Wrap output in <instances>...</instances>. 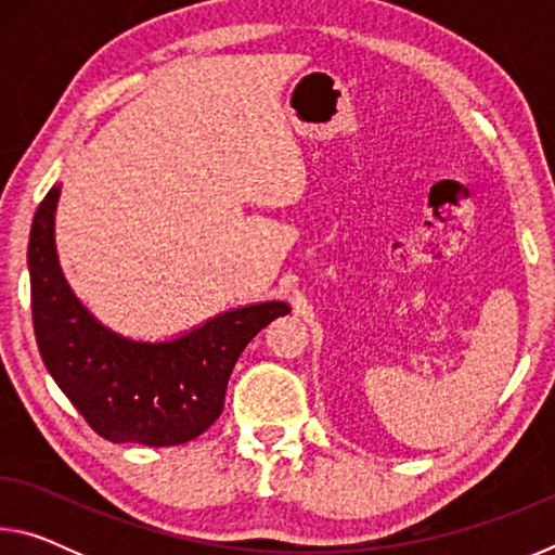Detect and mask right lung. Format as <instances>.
<instances>
[{
	"instance_id": "add662e5",
	"label": "right lung",
	"mask_w": 555,
	"mask_h": 555,
	"mask_svg": "<svg viewBox=\"0 0 555 555\" xmlns=\"http://www.w3.org/2000/svg\"><path fill=\"white\" fill-rule=\"evenodd\" d=\"M53 185L31 224L34 333L46 370L98 436L112 443L181 446L224 406L230 374L261 327L291 313L284 300L242 306L173 340H131L102 325L65 281L55 255Z\"/></svg>"
}]
</instances>
